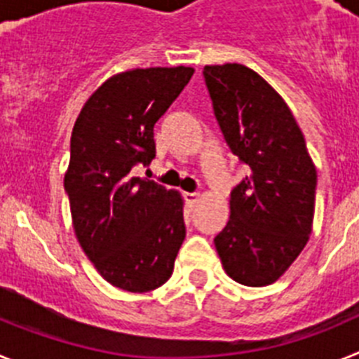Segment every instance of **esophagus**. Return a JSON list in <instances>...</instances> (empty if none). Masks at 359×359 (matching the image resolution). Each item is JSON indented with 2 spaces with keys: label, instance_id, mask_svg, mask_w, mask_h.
<instances>
[{
  "label": "esophagus",
  "instance_id": "esophagus-1",
  "mask_svg": "<svg viewBox=\"0 0 359 359\" xmlns=\"http://www.w3.org/2000/svg\"><path fill=\"white\" fill-rule=\"evenodd\" d=\"M185 201H187V205H189V207H194L196 203H198V199H199V194L198 192H185Z\"/></svg>",
  "mask_w": 359,
  "mask_h": 359
}]
</instances>
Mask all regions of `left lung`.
I'll return each mask as SVG.
<instances>
[{"instance_id": "8db88e82", "label": "left lung", "mask_w": 359, "mask_h": 359, "mask_svg": "<svg viewBox=\"0 0 359 359\" xmlns=\"http://www.w3.org/2000/svg\"><path fill=\"white\" fill-rule=\"evenodd\" d=\"M215 120L248 169L230 194V219L215 236L228 277L252 287L277 280L311 236L316 169L284 98L243 65L205 66Z\"/></svg>"}]
</instances>
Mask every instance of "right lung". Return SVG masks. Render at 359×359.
<instances>
[{
	"label": "right lung",
	"instance_id": "add662e5",
	"mask_svg": "<svg viewBox=\"0 0 359 359\" xmlns=\"http://www.w3.org/2000/svg\"><path fill=\"white\" fill-rule=\"evenodd\" d=\"M194 68L131 69L107 79L73 126L65 190L81 248L109 284L131 293L172 275L185 239L176 190L135 176L156 156L154 123Z\"/></svg>",
	"mask_w": 359,
	"mask_h": 359
}]
</instances>
